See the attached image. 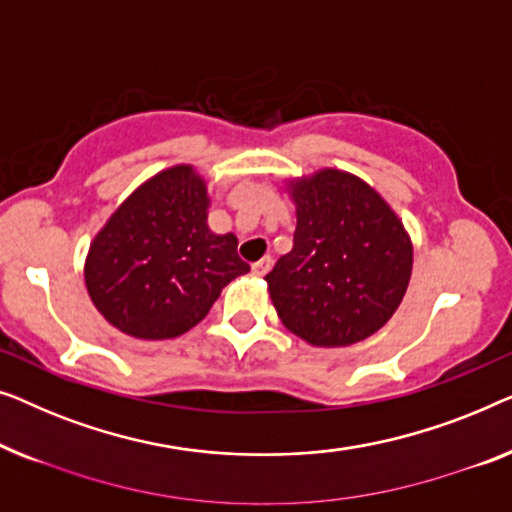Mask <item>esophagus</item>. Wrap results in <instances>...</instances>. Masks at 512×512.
Segmentation results:
<instances>
[{"label":"esophagus","instance_id":"obj_1","mask_svg":"<svg viewBox=\"0 0 512 512\" xmlns=\"http://www.w3.org/2000/svg\"><path fill=\"white\" fill-rule=\"evenodd\" d=\"M271 264H273L271 257H262L259 262L253 264V273H255V276H266V273L271 271Z\"/></svg>","mask_w":512,"mask_h":512}]
</instances>
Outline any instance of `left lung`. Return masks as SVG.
<instances>
[{"instance_id": "1", "label": "left lung", "mask_w": 512, "mask_h": 512, "mask_svg": "<svg viewBox=\"0 0 512 512\" xmlns=\"http://www.w3.org/2000/svg\"><path fill=\"white\" fill-rule=\"evenodd\" d=\"M294 246L266 273L283 325L318 348L376 334L397 311L413 246L390 204L362 178L322 169L290 183Z\"/></svg>"}]
</instances>
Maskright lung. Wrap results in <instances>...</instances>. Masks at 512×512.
Here are the masks:
<instances>
[{
	"label": "right lung",
	"mask_w": 512,
	"mask_h": 512,
	"mask_svg": "<svg viewBox=\"0 0 512 512\" xmlns=\"http://www.w3.org/2000/svg\"><path fill=\"white\" fill-rule=\"evenodd\" d=\"M206 218V183L190 164L160 171L122 201L85 259L92 304L115 329L143 341L181 336L250 271L236 236L213 234Z\"/></svg>",
	"instance_id": "add662e5"
}]
</instances>
